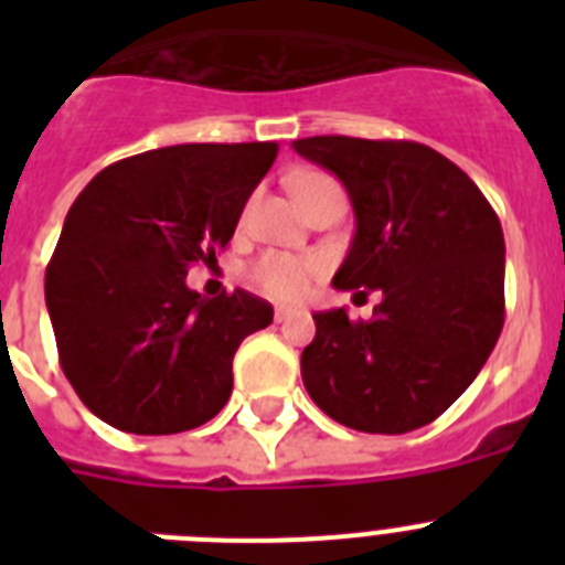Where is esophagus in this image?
<instances>
[{
  "label": "esophagus",
  "instance_id": "34e87169",
  "mask_svg": "<svg viewBox=\"0 0 565 565\" xmlns=\"http://www.w3.org/2000/svg\"><path fill=\"white\" fill-rule=\"evenodd\" d=\"M294 313H297V311H294V308H288V306H277V308H274V319H277V322H288V319H291Z\"/></svg>",
  "mask_w": 565,
  "mask_h": 565
}]
</instances>
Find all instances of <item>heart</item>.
Returning <instances> with one entry per match:
<instances>
[{
	"instance_id": "obj_1",
	"label": "heart",
	"mask_w": 565,
	"mask_h": 565,
	"mask_svg": "<svg viewBox=\"0 0 565 565\" xmlns=\"http://www.w3.org/2000/svg\"><path fill=\"white\" fill-rule=\"evenodd\" d=\"M328 181H331L328 174L306 172L294 178L291 189L299 201L302 194H308L311 189L322 186V183ZM322 268H326V263L319 257H297V254L271 252L263 254V257L254 263L248 277H252L254 286L263 294H268V297L282 299V302H294V299L306 297L313 279L322 274Z\"/></svg>"
}]
</instances>
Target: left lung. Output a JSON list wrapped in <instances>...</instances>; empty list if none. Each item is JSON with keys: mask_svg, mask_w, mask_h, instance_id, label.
Here are the masks:
<instances>
[{"mask_svg": "<svg viewBox=\"0 0 565 565\" xmlns=\"http://www.w3.org/2000/svg\"><path fill=\"white\" fill-rule=\"evenodd\" d=\"M348 189L356 232L333 288L382 294L373 319L313 313L308 396L333 422L398 436L467 391L503 328V232L481 189L416 141L313 135L291 143Z\"/></svg>", "mask_w": 565, "mask_h": 565, "instance_id": "1", "label": "left lung"}]
</instances>
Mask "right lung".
<instances>
[{
	"instance_id": "add662e5",
	"label": "right lung",
	"mask_w": 565,
	"mask_h": 565,
	"mask_svg": "<svg viewBox=\"0 0 565 565\" xmlns=\"http://www.w3.org/2000/svg\"><path fill=\"white\" fill-rule=\"evenodd\" d=\"M277 143H181L102 169L64 217L44 274L58 362L89 411L135 436L201 427L232 396V359L274 308L206 299L212 263L277 158Z\"/></svg>"
}]
</instances>
